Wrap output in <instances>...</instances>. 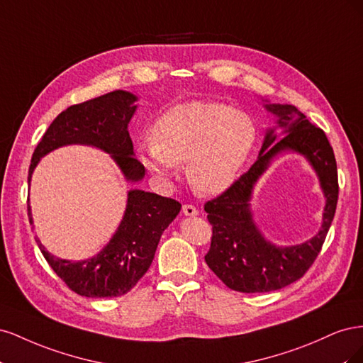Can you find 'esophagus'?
<instances>
[{
  "instance_id": "34e87169",
  "label": "esophagus",
  "mask_w": 363,
  "mask_h": 363,
  "mask_svg": "<svg viewBox=\"0 0 363 363\" xmlns=\"http://www.w3.org/2000/svg\"><path fill=\"white\" fill-rule=\"evenodd\" d=\"M183 213L186 216H196V215H199V208L194 207L192 204H184L183 206Z\"/></svg>"
}]
</instances>
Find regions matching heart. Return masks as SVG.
<instances>
[{
    "instance_id": "1",
    "label": "heart",
    "mask_w": 363,
    "mask_h": 363,
    "mask_svg": "<svg viewBox=\"0 0 363 363\" xmlns=\"http://www.w3.org/2000/svg\"><path fill=\"white\" fill-rule=\"evenodd\" d=\"M152 142L138 147V157L157 179L186 163L192 188L218 195L233 184L256 147L259 130L244 111L211 101L171 107L152 127Z\"/></svg>"
}]
</instances>
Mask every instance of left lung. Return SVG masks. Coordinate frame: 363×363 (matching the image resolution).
<instances>
[{
  "label": "left lung",
  "mask_w": 363,
  "mask_h": 363,
  "mask_svg": "<svg viewBox=\"0 0 363 363\" xmlns=\"http://www.w3.org/2000/svg\"><path fill=\"white\" fill-rule=\"evenodd\" d=\"M263 106L276 118V127L267 130L257 160L225 192L204 206L213 232L206 263L227 288L245 294L277 291L304 276L320 255L339 194L336 159L324 131L292 104ZM277 128L282 130L281 140ZM283 152H298L311 163L326 199L320 232L291 247H279L264 239L254 223L249 203L259 175Z\"/></svg>",
  "instance_id": "8db88e82"
}]
</instances>
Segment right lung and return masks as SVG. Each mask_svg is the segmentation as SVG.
I'll return each mask as SVG.
<instances>
[{"mask_svg": "<svg viewBox=\"0 0 363 363\" xmlns=\"http://www.w3.org/2000/svg\"><path fill=\"white\" fill-rule=\"evenodd\" d=\"M138 96L127 91H113L82 104H74L52 121L33 152L28 183L39 160L65 145H91L107 152L128 183H138L145 168L135 159L128 123L138 106ZM182 204L167 196L140 189L127 194L125 212L108 244L94 257L72 262L52 256L36 242L54 272L75 294L89 298H112L127 294L148 271L162 233ZM30 224L31 207L27 201Z\"/></svg>", "mask_w": 363, "mask_h": 363, "instance_id": "obj_1", "label": "right lung"}]
</instances>
